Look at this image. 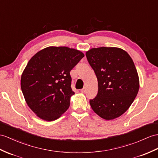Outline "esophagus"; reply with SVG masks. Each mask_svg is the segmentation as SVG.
<instances>
[{"mask_svg": "<svg viewBox=\"0 0 158 158\" xmlns=\"http://www.w3.org/2000/svg\"><path fill=\"white\" fill-rule=\"evenodd\" d=\"M85 91H86V88L85 87H84L82 89L80 90V92H81L82 93H84V92H85Z\"/></svg>", "mask_w": 158, "mask_h": 158, "instance_id": "obj_1", "label": "esophagus"}]
</instances>
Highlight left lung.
<instances>
[{
    "mask_svg": "<svg viewBox=\"0 0 158 158\" xmlns=\"http://www.w3.org/2000/svg\"><path fill=\"white\" fill-rule=\"evenodd\" d=\"M86 56L98 80V94L90 100L92 110L106 120L120 117L131 105L139 88L133 60L118 48H92Z\"/></svg>",
    "mask_w": 158,
    "mask_h": 158,
    "instance_id": "left-lung-1",
    "label": "left lung"
}]
</instances>
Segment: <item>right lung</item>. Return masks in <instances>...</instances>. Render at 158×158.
<instances>
[{"label": "right lung", "instance_id": "add662e5", "mask_svg": "<svg viewBox=\"0 0 158 158\" xmlns=\"http://www.w3.org/2000/svg\"><path fill=\"white\" fill-rule=\"evenodd\" d=\"M84 56L75 49L48 47L34 55L21 79L25 101L38 117L52 121L58 118L70 106V72Z\"/></svg>", "mask_w": 158, "mask_h": 158}]
</instances>
